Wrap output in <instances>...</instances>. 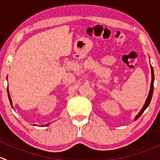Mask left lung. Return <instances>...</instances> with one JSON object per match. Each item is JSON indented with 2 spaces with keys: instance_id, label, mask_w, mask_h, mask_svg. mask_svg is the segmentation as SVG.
I'll return each instance as SVG.
<instances>
[{
  "instance_id": "left-lung-1",
  "label": "left lung",
  "mask_w": 160,
  "mask_h": 160,
  "mask_svg": "<svg viewBox=\"0 0 160 160\" xmlns=\"http://www.w3.org/2000/svg\"><path fill=\"white\" fill-rule=\"evenodd\" d=\"M151 70H152V83H151V88H150L149 94H148V98H147L146 102H145V105H144L143 108H142V109L141 110L140 112H139L138 114L137 115V116L135 117V119H138L139 117H140L141 116H142V113L144 112V111H145V110L147 108V107L149 105L150 102H151L152 97L153 89H154V85H153V83H154V72H153V68H152V66H151Z\"/></svg>"
}]
</instances>
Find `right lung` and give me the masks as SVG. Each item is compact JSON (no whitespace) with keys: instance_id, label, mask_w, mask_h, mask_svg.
<instances>
[{"instance_id":"obj_1","label":"right lung","mask_w":160,"mask_h":160,"mask_svg":"<svg viewBox=\"0 0 160 160\" xmlns=\"http://www.w3.org/2000/svg\"><path fill=\"white\" fill-rule=\"evenodd\" d=\"M8 98H9V101H10V103H11V105H12V99H11L10 94H9V91H8Z\"/></svg>"}]
</instances>
